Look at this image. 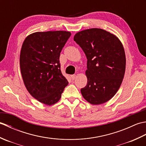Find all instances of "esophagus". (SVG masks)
Masks as SVG:
<instances>
[{
	"mask_svg": "<svg viewBox=\"0 0 146 146\" xmlns=\"http://www.w3.org/2000/svg\"><path fill=\"white\" fill-rule=\"evenodd\" d=\"M76 75H71V79H72V80H74L76 78Z\"/></svg>",
	"mask_w": 146,
	"mask_h": 146,
	"instance_id": "34e87169",
	"label": "esophagus"
}]
</instances>
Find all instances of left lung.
I'll list each match as a JSON object with an SVG mask.
<instances>
[{"mask_svg": "<svg viewBox=\"0 0 146 146\" xmlns=\"http://www.w3.org/2000/svg\"><path fill=\"white\" fill-rule=\"evenodd\" d=\"M74 41L87 58V84L81 89L83 98L91 104L105 103L115 95L124 76L126 60L122 42L98 28L77 33Z\"/></svg>", "mask_w": 146, "mask_h": 146, "instance_id": "8db88e82", "label": "left lung"}]
</instances>
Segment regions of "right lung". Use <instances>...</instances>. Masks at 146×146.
<instances>
[{
    "label": "right lung",
    "instance_id": "right-lung-1",
    "mask_svg": "<svg viewBox=\"0 0 146 146\" xmlns=\"http://www.w3.org/2000/svg\"><path fill=\"white\" fill-rule=\"evenodd\" d=\"M70 36L64 31L37 32L27 36L22 46L20 68L24 85L44 104L58 102L68 84L61 73L60 56Z\"/></svg>",
    "mask_w": 146,
    "mask_h": 146
}]
</instances>
